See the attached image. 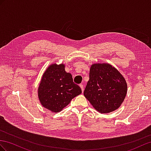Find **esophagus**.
<instances>
[{
	"mask_svg": "<svg viewBox=\"0 0 151 151\" xmlns=\"http://www.w3.org/2000/svg\"><path fill=\"white\" fill-rule=\"evenodd\" d=\"M80 88H81V89H82V92H83V84H80Z\"/></svg>",
	"mask_w": 151,
	"mask_h": 151,
	"instance_id": "1",
	"label": "esophagus"
}]
</instances>
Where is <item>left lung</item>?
Segmentation results:
<instances>
[{"mask_svg": "<svg viewBox=\"0 0 151 151\" xmlns=\"http://www.w3.org/2000/svg\"><path fill=\"white\" fill-rule=\"evenodd\" d=\"M125 78L109 63L91 65L84 96L98 112L108 114L121 105L127 94Z\"/></svg>", "mask_w": 151, "mask_h": 151, "instance_id": "left-lung-1", "label": "left lung"}]
</instances>
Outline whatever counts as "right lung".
Wrapping results in <instances>:
<instances>
[{
  "mask_svg": "<svg viewBox=\"0 0 151 151\" xmlns=\"http://www.w3.org/2000/svg\"><path fill=\"white\" fill-rule=\"evenodd\" d=\"M81 93L82 90L73 82L71 73L65 72L64 64L50 65L41 77L37 89L41 105L55 113L63 110Z\"/></svg>",
  "mask_w": 151,
  "mask_h": 151,
  "instance_id": "add662e5",
  "label": "right lung"
}]
</instances>
